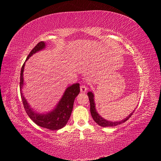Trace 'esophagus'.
<instances>
[{
	"mask_svg": "<svg viewBox=\"0 0 161 161\" xmlns=\"http://www.w3.org/2000/svg\"><path fill=\"white\" fill-rule=\"evenodd\" d=\"M80 91H81V93H86V92L87 91V87L86 85H81V86H80Z\"/></svg>",
	"mask_w": 161,
	"mask_h": 161,
	"instance_id": "1",
	"label": "esophagus"
}]
</instances>
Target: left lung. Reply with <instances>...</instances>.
<instances>
[{
  "instance_id": "1",
  "label": "left lung",
  "mask_w": 161,
  "mask_h": 161,
  "mask_svg": "<svg viewBox=\"0 0 161 161\" xmlns=\"http://www.w3.org/2000/svg\"><path fill=\"white\" fill-rule=\"evenodd\" d=\"M87 94H88V98H89V101H90V106H91L90 111H91L92 118H93L94 121L96 122L97 125L102 126V127H107V126H117L118 125H120V124H122V123L125 122L127 120V119H129V118L131 117L132 114L135 111L136 108L133 110V112H131V114H130L127 116V117L125 119H123L121 121L111 122V121L107 120L106 119L102 118L101 115H99L97 111H96V108H95V100H94L95 95H94L93 92L89 91V92H88Z\"/></svg>"
}]
</instances>
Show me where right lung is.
Instances as JSON below:
<instances>
[{
  "label": "right lung",
  "mask_w": 161,
  "mask_h": 161,
  "mask_svg": "<svg viewBox=\"0 0 161 161\" xmlns=\"http://www.w3.org/2000/svg\"><path fill=\"white\" fill-rule=\"evenodd\" d=\"M46 46V44L44 42H39L30 53L25 61H28L29 58L32 57L34 54L45 49ZM25 64V62L23 64L21 68V71H20V91L23 107L25 108L27 114L35 124L43 128L53 130V131L63 128L67 124L68 119L70 117L75 99L80 93V84H73L71 86H68L65 91L60 100L53 110L47 112L46 114L37 113L36 111H34V109L30 107L22 93V88L24 84L23 71Z\"/></svg>",
  "instance_id": "add662e5"
}]
</instances>
